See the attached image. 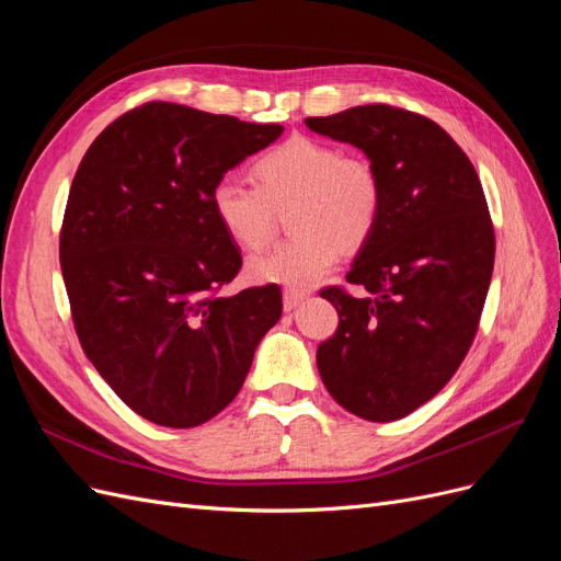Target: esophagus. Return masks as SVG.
Listing matches in <instances>:
<instances>
[{
	"label": "esophagus",
	"mask_w": 561,
	"mask_h": 561,
	"mask_svg": "<svg viewBox=\"0 0 561 561\" xmlns=\"http://www.w3.org/2000/svg\"><path fill=\"white\" fill-rule=\"evenodd\" d=\"M304 299H307V293L285 290V293H283V309H285V311H295Z\"/></svg>",
	"instance_id": "1"
}]
</instances>
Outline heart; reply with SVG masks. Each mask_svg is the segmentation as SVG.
<instances>
[{
    "label": "heart",
    "instance_id": "obj_1",
    "mask_svg": "<svg viewBox=\"0 0 561 561\" xmlns=\"http://www.w3.org/2000/svg\"><path fill=\"white\" fill-rule=\"evenodd\" d=\"M254 186L219 180L210 192L217 225L243 250L264 248L276 229V213L293 208V241L248 262L254 283L304 293L375 233L381 215V180L367 159L307 135H295L254 159Z\"/></svg>",
    "mask_w": 561,
    "mask_h": 561
}]
</instances>
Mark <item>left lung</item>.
<instances>
[{
  "instance_id": "left-lung-1",
  "label": "left lung",
  "mask_w": 561,
  "mask_h": 561,
  "mask_svg": "<svg viewBox=\"0 0 561 561\" xmlns=\"http://www.w3.org/2000/svg\"><path fill=\"white\" fill-rule=\"evenodd\" d=\"M304 124L363 149L381 180L377 229L346 274L369 295L320 293L339 313L316 353L320 379L351 414L396 421L445 388L478 332L496 252L482 184L421 114L363 105Z\"/></svg>"
}]
</instances>
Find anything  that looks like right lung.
I'll list each match as a JSON object with an SVG mask.
<instances>
[{
	"label": "right lung",
	"mask_w": 561,
	"mask_h": 561,
	"mask_svg": "<svg viewBox=\"0 0 561 561\" xmlns=\"http://www.w3.org/2000/svg\"><path fill=\"white\" fill-rule=\"evenodd\" d=\"M280 133L147 103L112 122L79 163L60 231L75 330L100 377L151 423L194 428L222 412L283 313L274 283L217 295L241 252L210 208L225 173Z\"/></svg>",
	"instance_id": "add662e5"
}]
</instances>
